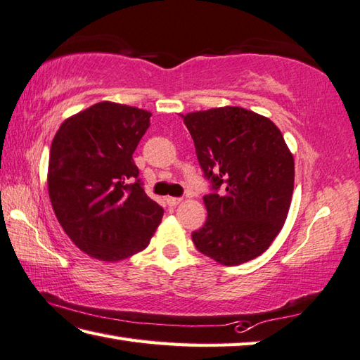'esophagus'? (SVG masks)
Instances as JSON below:
<instances>
[{"mask_svg": "<svg viewBox=\"0 0 360 360\" xmlns=\"http://www.w3.org/2000/svg\"><path fill=\"white\" fill-rule=\"evenodd\" d=\"M181 201H182V198H179V197H168L167 198L168 206H178Z\"/></svg>", "mask_w": 360, "mask_h": 360, "instance_id": "34e87169", "label": "esophagus"}]
</instances>
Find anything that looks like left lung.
Here are the masks:
<instances>
[{
  "mask_svg": "<svg viewBox=\"0 0 360 360\" xmlns=\"http://www.w3.org/2000/svg\"><path fill=\"white\" fill-rule=\"evenodd\" d=\"M184 124L211 188L195 247L225 266L259 257L282 230L292 197L294 159L282 132L240 107L188 113Z\"/></svg>",
  "mask_w": 360,
  "mask_h": 360,
  "instance_id": "obj_1",
  "label": "left lung"
}]
</instances>
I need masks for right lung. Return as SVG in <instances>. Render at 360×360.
<instances>
[{"instance_id": "obj_1", "label": "right lung", "mask_w": 360, "mask_h": 360, "mask_svg": "<svg viewBox=\"0 0 360 360\" xmlns=\"http://www.w3.org/2000/svg\"><path fill=\"white\" fill-rule=\"evenodd\" d=\"M149 117L146 110L99 102L64 121L51 141V206L72 243L97 259L146 248L162 220L132 159Z\"/></svg>"}]
</instances>
